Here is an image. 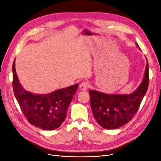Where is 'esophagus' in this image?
<instances>
[{
  "label": "esophagus",
  "instance_id": "1",
  "mask_svg": "<svg viewBox=\"0 0 161 161\" xmlns=\"http://www.w3.org/2000/svg\"><path fill=\"white\" fill-rule=\"evenodd\" d=\"M89 86V84L87 82H83L80 84L79 85V89L80 91H85Z\"/></svg>",
  "mask_w": 161,
  "mask_h": 161
}]
</instances>
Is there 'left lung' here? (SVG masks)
Masks as SVG:
<instances>
[{"label": "left lung", "mask_w": 161, "mask_h": 161, "mask_svg": "<svg viewBox=\"0 0 161 161\" xmlns=\"http://www.w3.org/2000/svg\"><path fill=\"white\" fill-rule=\"evenodd\" d=\"M139 50L140 48L136 43ZM147 61V58H146ZM148 63L147 61L142 82L129 94H107L95 90L89 91L91 108L97 122L102 128H118L133 118L148 90Z\"/></svg>", "instance_id": "1"}]
</instances>
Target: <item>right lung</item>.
Here are the masks:
<instances>
[{"label":"right lung","instance_id":"right-lung-1","mask_svg":"<svg viewBox=\"0 0 161 161\" xmlns=\"http://www.w3.org/2000/svg\"><path fill=\"white\" fill-rule=\"evenodd\" d=\"M13 77L14 96L29 122L46 130L59 128L66 118L68 108L79 85L47 94L33 93L24 89L19 82L15 70V59L13 64Z\"/></svg>","mask_w":161,"mask_h":161}]
</instances>
